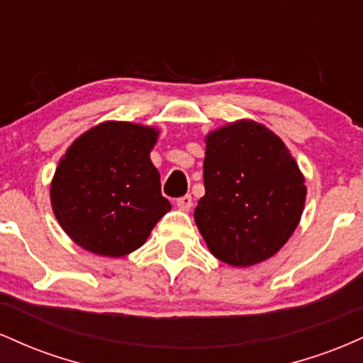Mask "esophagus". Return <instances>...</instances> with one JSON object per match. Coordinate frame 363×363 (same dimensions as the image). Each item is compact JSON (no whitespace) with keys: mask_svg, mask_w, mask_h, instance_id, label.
Here are the masks:
<instances>
[{"mask_svg":"<svg viewBox=\"0 0 363 363\" xmlns=\"http://www.w3.org/2000/svg\"><path fill=\"white\" fill-rule=\"evenodd\" d=\"M176 205H177V208L181 211H189L191 206H193V198H191V194L182 196V198L177 199Z\"/></svg>","mask_w":363,"mask_h":363,"instance_id":"obj_1","label":"esophagus"}]
</instances>
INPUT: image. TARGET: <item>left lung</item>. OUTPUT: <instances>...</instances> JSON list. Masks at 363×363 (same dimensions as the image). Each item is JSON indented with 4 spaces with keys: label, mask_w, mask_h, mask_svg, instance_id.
Wrapping results in <instances>:
<instances>
[{
    "label": "left lung",
    "mask_w": 363,
    "mask_h": 363,
    "mask_svg": "<svg viewBox=\"0 0 363 363\" xmlns=\"http://www.w3.org/2000/svg\"><path fill=\"white\" fill-rule=\"evenodd\" d=\"M205 196L194 208L199 234L216 259L247 268L274 256L297 228L306 177L278 135L252 119L205 136Z\"/></svg>",
    "instance_id": "obj_1"
}]
</instances>
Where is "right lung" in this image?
<instances>
[{
	"label": "right lung",
	"instance_id": "obj_1",
	"mask_svg": "<svg viewBox=\"0 0 363 363\" xmlns=\"http://www.w3.org/2000/svg\"><path fill=\"white\" fill-rule=\"evenodd\" d=\"M157 128L104 121L69 145L51 181V206L74 244L97 256L123 257L147 242L170 210L150 160Z\"/></svg>",
	"mask_w": 363,
	"mask_h": 363
}]
</instances>
